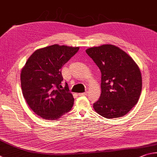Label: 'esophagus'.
Segmentation results:
<instances>
[{
	"label": "esophagus",
	"mask_w": 157,
	"mask_h": 157,
	"mask_svg": "<svg viewBox=\"0 0 157 157\" xmlns=\"http://www.w3.org/2000/svg\"><path fill=\"white\" fill-rule=\"evenodd\" d=\"M87 94V92H83V93H80V94H78V95L80 96V97H83V96H86Z\"/></svg>",
	"instance_id": "esophagus-1"
}]
</instances>
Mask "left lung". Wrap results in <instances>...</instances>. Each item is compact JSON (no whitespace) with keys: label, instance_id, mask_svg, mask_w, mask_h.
Segmentation results:
<instances>
[{"label":"left lung","instance_id":"8db88e82","mask_svg":"<svg viewBox=\"0 0 157 157\" xmlns=\"http://www.w3.org/2000/svg\"><path fill=\"white\" fill-rule=\"evenodd\" d=\"M86 53L101 72V94L94 110L106 119L123 117L136 105L142 90V76L132 58L110 44L92 47Z\"/></svg>","mask_w":157,"mask_h":157}]
</instances>
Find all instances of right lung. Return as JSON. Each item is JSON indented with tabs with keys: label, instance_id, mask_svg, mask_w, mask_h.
I'll return each mask as SVG.
<instances>
[{
	"label": "right lung",
	"instance_id": "obj_1",
	"mask_svg": "<svg viewBox=\"0 0 157 157\" xmlns=\"http://www.w3.org/2000/svg\"><path fill=\"white\" fill-rule=\"evenodd\" d=\"M78 49L58 44L38 49L22 68L23 97L32 110L43 119L57 121L72 108L74 99L67 84L61 89L60 69Z\"/></svg>",
	"mask_w": 157,
	"mask_h": 157
}]
</instances>
